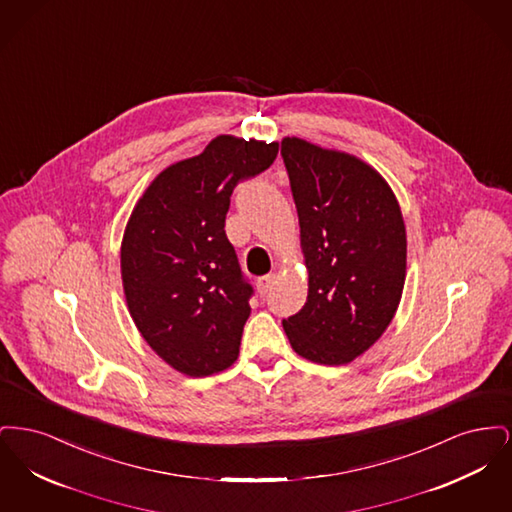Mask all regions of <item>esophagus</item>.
I'll use <instances>...</instances> for the list:
<instances>
[{
	"mask_svg": "<svg viewBox=\"0 0 512 512\" xmlns=\"http://www.w3.org/2000/svg\"><path fill=\"white\" fill-rule=\"evenodd\" d=\"M274 284H276V274H267V276L257 278V290H259L261 295L270 292Z\"/></svg>",
	"mask_w": 512,
	"mask_h": 512,
	"instance_id": "1",
	"label": "esophagus"
}]
</instances>
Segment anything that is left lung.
Wrapping results in <instances>:
<instances>
[{
    "mask_svg": "<svg viewBox=\"0 0 512 512\" xmlns=\"http://www.w3.org/2000/svg\"><path fill=\"white\" fill-rule=\"evenodd\" d=\"M309 270L307 303L284 330L318 365H347L390 326L407 272V234L388 182L365 161L282 140Z\"/></svg>",
    "mask_w": 512,
    "mask_h": 512,
    "instance_id": "8db88e82",
    "label": "left lung"
}]
</instances>
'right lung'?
<instances>
[{
  "label": "right lung",
  "mask_w": 512,
  "mask_h": 512,
  "mask_svg": "<svg viewBox=\"0 0 512 512\" xmlns=\"http://www.w3.org/2000/svg\"><path fill=\"white\" fill-rule=\"evenodd\" d=\"M278 144L219 136L161 172L124 230L126 305L149 347L186 376H211L240 353L253 288L224 220L234 188L274 163Z\"/></svg>",
  "instance_id": "right-lung-1"
}]
</instances>
